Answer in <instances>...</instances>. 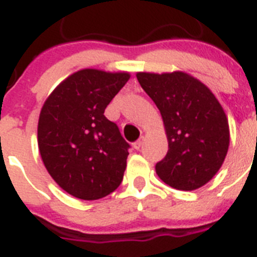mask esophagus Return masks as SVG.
Listing matches in <instances>:
<instances>
[{"label": "esophagus", "instance_id": "34e87169", "mask_svg": "<svg viewBox=\"0 0 257 257\" xmlns=\"http://www.w3.org/2000/svg\"><path fill=\"white\" fill-rule=\"evenodd\" d=\"M143 144H144V136H142L138 142L134 143V148H135L136 151H139V149L143 147Z\"/></svg>", "mask_w": 257, "mask_h": 257}]
</instances>
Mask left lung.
Masks as SVG:
<instances>
[{"label": "left lung", "instance_id": "left-lung-1", "mask_svg": "<svg viewBox=\"0 0 257 257\" xmlns=\"http://www.w3.org/2000/svg\"><path fill=\"white\" fill-rule=\"evenodd\" d=\"M136 77L160 109L169 140L157 175L175 189L203 187L220 170L229 148V124L220 103L203 83L183 72Z\"/></svg>", "mask_w": 257, "mask_h": 257}]
</instances>
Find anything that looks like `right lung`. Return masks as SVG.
Here are the masks:
<instances>
[{"instance_id": "1", "label": "right lung", "mask_w": 257, "mask_h": 257, "mask_svg": "<svg viewBox=\"0 0 257 257\" xmlns=\"http://www.w3.org/2000/svg\"><path fill=\"white\" fill-rule=\"evenodd\" d=\"M128 78V73L78 70L42 106L41 157L51 178L70 196L94 201L122 183L130 144L104 110Z\"/></svg>"}]
</instances>
